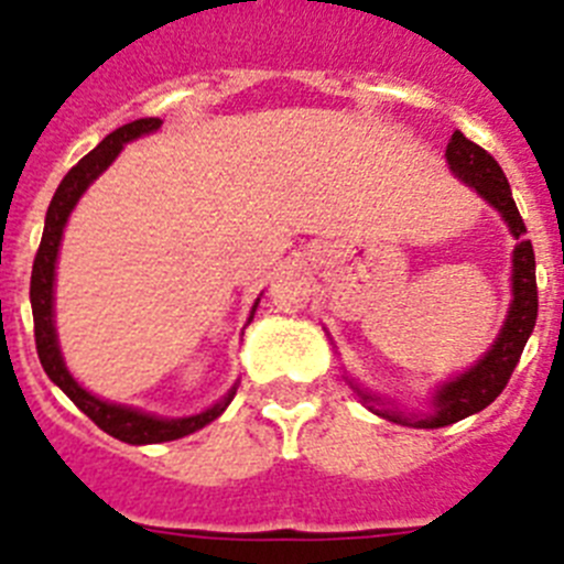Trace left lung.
Masks as SVG:
<instances>
[{
    "instance_id": "1",
    "label": "left lung",
    "mask_w": 564,
    "mask_h": 564,
    "mask_svg": "<svg viewBox=\"0 0 564 564\" xmlns=\"http://www.w3.org/2000/svg\"><path fill=\"white\" fill-rule=\"evenodd\" d=\"M446 163H449L452 174H455L457 181L466 183L471 192L480 194L482 200L500 214L502 220H506L508 231H511V237L517 239L514 253H511V305H508L506 322H502L495 344L468 370L449 378V381H443L432 392L430 412H401L395 406V401L381 398L378 392L364 390L356 378L344 372V381L350 383V390L361 398L367 410L376 412L378 417L401 423V426H415V430L449 426V423H457L463 417L486 410L488 403L506 390L508 378H511V372H514L517 361L522 356V347H525L528 336L534 333L536 307H540L536 305L534 248H531V239H525V223H522L520 212H517L511 186H508L500 163L486 149L468 141L463 132H455L449 138ZM327 338H330V333H327Z\"/></svg>"
}]
</instances>
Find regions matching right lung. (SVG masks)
Segmentation results:
<instances>
[{"label":"right lung","mask_w":564,"mask_h":564,"mask_svg":"<svg viewBox=\"0 0 564 564\" xmlns=\"http://www.w3.org/2000/svg\"><path fill=\"white\" fill-rule=\"evenodd\" d=\"M161 118H138L132 123H123L115 132H109L101 143L89 154H84L76 166L64 174V181L58 183L56 194L47 206V217H44V234L42 246H39L36 259H33V276H30V307H33V327H36V350L39 361H42L44 372L58 390L76 403L78 410L89 417V421L101 426L107 435L118 437L123 443H132V446H143V443H166L177 441V437H186L192 432L203 430L212 421L226 412L228 403L237 395L239 381L231 383V390L220 398L217 403H212L208 410L197 412V415H183V417H161L152 415V412L134 410L127 403H112L104 401V398L93 395L89 390H84L82 383L73 378V372L67 370L64 364L62 347H58V333H56V262H58V248H62L64 228H67L69 214L78 206V200L84 197L93 183L112 166V161L121 154V149L127 143L138 141L143 134H152L161 129ZM262 296V293H259ZM259 299L253 302L251 316H248V325H251L253 313H257Z\"/></svg>","instance_id":"1"}]
</instances>
